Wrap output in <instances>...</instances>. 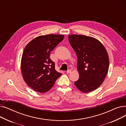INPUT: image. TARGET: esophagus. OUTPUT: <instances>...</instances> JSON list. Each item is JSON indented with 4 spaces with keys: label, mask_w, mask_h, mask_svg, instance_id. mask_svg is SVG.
I'll return each mask as SVG.
<instances>
[{
    "label": "esophagus",
    "mask_w": 126,
    "mask_h": 126,
    "mask_svg": "<svg viewBox=\"0 0 126 126\" xmlns=\"http://www.w3.org/2000/svg\"><path fill=\"white\" fill-rule=\"evenodd\" d=\"M71 72V70H70V69L68 70H67V71H66V72H67V74H70Z\"/></svg>",
    "instance_id": "1"
}]
</instances>
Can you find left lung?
<instances>
[{
    "label": "left lung",
    "instance_id": "left-lung-1",
    "mask_svg": "<svg viewBox=\"0 0 126 126\" xmlns=\"http://www.w3.org/2000/svg\"><path fill=\"white\" fill-rule=\"evenodd\" d=\"M69 42L78 58L79 74L76 86L84 93L95 90L104 81L108 69L107 51L97 39L83 35H69Z\"/></svg>",
    "mask_w": 126,
    "mask_h": 126
}]
</instances>
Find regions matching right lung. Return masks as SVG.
Here are the masks:
<instances>
[{"label": "right lung", "mask_w": 126, "mask_h": 126, "mask_svg": "<svg viewBox=\"0 0 126 126\" xmlns=\"http://www.w3.org/2000/svg\"><path fill=\"white\" fill-rule=\"evenodd\" d=\"M64 37L56 34L39 36L25 47L21 60V73L25 82L35 91L41 94L48 91L61 76L56 70L50 54Z\"/></svg>", "instance_id": "1"}]
</instances>
